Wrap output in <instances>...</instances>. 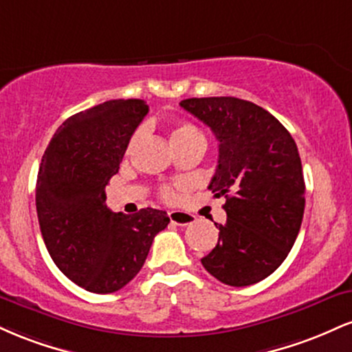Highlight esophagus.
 I'll return each mask as SVG.
<instances>
[{"label":"esophagus","mask_w":352,"mask_h":352,"mask_svg":"<svg viewBox=\"0 0 352 352\" xmlns=\"http://www.w3.org/2000/svg\"><path fill=\"white\" fill-rule=\"evenodd\" d=\"M168 218H170L172 223L179 225V227H187V225H192L195 221V217L190 215L187 212H180V210L168 212Z\"/></svg>","instance_id":"34e87169"}]
</instances>
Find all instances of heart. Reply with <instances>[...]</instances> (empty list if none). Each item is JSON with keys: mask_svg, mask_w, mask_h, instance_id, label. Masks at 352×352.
<instances>
[{"mask_svg": "<svg viewBox=\"0 0 352 352\" xmlns=\"http://www.w3.org/2000/svg\"><path fill=\"white\" fill-rule=\"evenodd\" d=\"M187 140H204V137H201V132L199 131V127L190 122H177L172 125L170 129V142L173 144H179V142H187ZM135 142V137L132 139L131 145ZM162 197L165 200H173V192L172 188L165 187L162 188Z\"/></svg>", "mask_w": 352, "mask_h": 352, "instance_id": "b5f03b06", "label": "heart"}]
</instances>
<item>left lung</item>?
Segmentation results:
<instances>
[{"label":"left lung","mask_w":352,"mask_h":352,"mask_svg":"<svg viewBox=\"0 0 352 352\" xmlns=\"http://www.w3.org/2000/svg\"><path fill=\"white\" fill-rule=\"evenodd\" d=\"M180 106L218 140L208 188L225 197L227 221L201 265L218 281L248 286L288 256L305 213V177L292 134L263 107L236 98H192Z\"/></svg>","instance_id":"1"}]
</instances>
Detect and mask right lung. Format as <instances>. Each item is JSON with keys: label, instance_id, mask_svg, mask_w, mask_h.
<instances>
[{"label": "right lung", "instance_id": "right-lung-1", "mask_svg": "<svg viewBox=\"0 0 352 352\" xmlns=\"http://www.w3.org/2000/svg\"><path fill=\"white\" fill-rule=\"evenodd\" d=\"M147 112L142 99L107 100L78 112L64 120L43 155L36 210L44 243L60 272L91 293L124 288L170 221L164 210L124 215L106 205V185Z\"/></svg>", "mask_w": 352, "mask_h": 352}]
</instances>
